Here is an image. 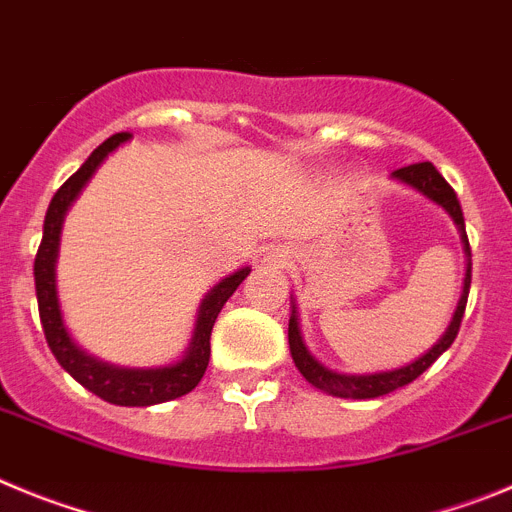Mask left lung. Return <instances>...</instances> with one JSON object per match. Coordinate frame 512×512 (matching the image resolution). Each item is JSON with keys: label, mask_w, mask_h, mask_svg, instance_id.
Wrapping results in <instances>:
<instances>
[{"label": "left lung", "mask_w": 512, "mask_h": 512, "mask_svg": "<svg viewBox=\"0 0 512 512\" xmlns=\"http://www.w3.org/2000/svg\"><path fill=\"white\" fill-rule=\"evenodd\" d=\"M393 178H398V181L418 188L423 196H428L431 201H436V204L444 206V209L451 214V219H454V222L459 224V229H462L464 250H467V257H472V250H469V239H467V234H464V214H462V204H459V199H457V191H454V188L446 183V178L434 168V163L405 165V168L395 170ZM469 283H472V267H467L462 301H459L457 313H454V321H451V326L446 329V334L441 336L439 342L428 349L423 357H418L416 362H411V365L400 367V370L375 372V375H339V372L326 370L324 365H319V362H316V359L308 354L306 344H303V339H301V331H298L296 311H293V316H290V324H288V342H290V354H293V362H296V367L301 370V375L311 382L313 388L324 390V393H329V395H336V398L365 400V398H380V395L393 393V390L403 388V385H408V382L416 380L418 375H423V372L434 365L436 359H439L441 354L451 347V342L457 339L459 326H462L464 308H467Z\"/></svg>", "instance_id": "obj_1"}]
</instances>
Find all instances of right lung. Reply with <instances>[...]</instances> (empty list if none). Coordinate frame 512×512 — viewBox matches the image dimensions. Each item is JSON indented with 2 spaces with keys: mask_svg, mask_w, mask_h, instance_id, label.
Wrapping results in <instances>:
<instances>
[{
  "mask_svg": "<svg viewBox=\"0 0 512 512\" xmlns=\"http://www.w3.org/2000/svg\"><path fill=\"white\" fill-rule=\"evenodd\" d=\"M130 132H117L109 140L101 142L94 153L89 155L81 168L55 191L53 201L45 214V227L43 239H40L38 255H35V293H38V311H40V324H43L45 339H48L50 352L55 359L61 362L63 370L99 395L101 400L114 405H155L165 403V400L181 398V395L191 393L204 377L206 367H209V354H211V329L214 321L222 311L224 303L229 301L239 283L250 275V267H242L239 273L229 275L222 283L216 285L206 296L204 306L199 313V324H196V336H193L191 349L178 365L170 367H155V370H124V367L104 365L99 359L89 357L73 344L68 336L66 326L61 321V311H58V298H55V255H58V237H61V224L63 214L76 199L78 191L84 188L89 181L96 165L112 153L119 142L130 140Z\"/></svg>",
  "mask_w": 512,
  "mask_h": 512,
  "instance_id": "add662e5",
  "label": "right lung"
}]
</instances>
